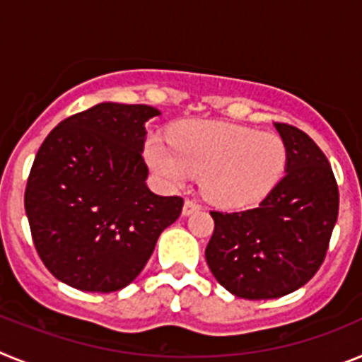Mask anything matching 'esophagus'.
Segmentation results:
<instances>
[{
  "instance_id": "esophagus-1",
  "label": "esophagus",
  "mask_w": 362,
  "mask_h": 362,
  "mask_svg": "<svg viewBox=\"0 0 362 362\" xmlns=\"http://www.w3.org/2000/svg\"><path fill=\"white\" fill-rule=\"evenodd\" d=\"M197 210H201V204L196 203V201L192 199H187L183 204V216H190V214L197 212Z\"/></svg>"
}]
</instances>
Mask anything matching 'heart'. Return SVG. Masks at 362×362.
<instances>
[{
  "label": "heart",
  "mask_w": 362,
  "mask_h": 362,
  "mask_svg": "<svg viewBox=\"0 0 362 362\" xmlns=\"http://www.w3.org/2000/svg\"><path fill=\"white\" fill-rule=\"evenodd\" d=\"M146 159L172 187L201 174V192L221 209H243L267 197L283 177L288 150L283 137L221 121L183 123L174 141L150 137Z\"/></svg>",
  "instance_id": "1"
}]
</instances>
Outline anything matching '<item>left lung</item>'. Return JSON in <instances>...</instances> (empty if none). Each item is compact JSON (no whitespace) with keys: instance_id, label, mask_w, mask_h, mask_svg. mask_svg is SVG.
<instances>
[{"instance_id":"obj_1","label":"left lung","mask_w":362,"mask_h":362,"mask_svg":"<svg viewBox=\"0 0 362 362\" xmlns=\"http://www.w3.org/2000/svg\"><path fill=\"white\" fill-rule=\"evenodd\" d=\"M288 161L261 203L243 212H210L204 257L221 286L243 299H277L305 286L325 261L339 214L332 166L312 137L274 123Z\"/></svg>"}]
</instances>
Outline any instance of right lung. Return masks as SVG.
<instances>
[{"mask_svg":"<svg viewBox=\"0 0 362 362\" xmlns=\"http://www.w3.org/2000/svg\"><path fill=\"white\" fill-rule=\"evenodd\" d=\"M148 105L99 103L57 124L40 146L25 190V212L41 261L83 292L132 283L156 243L183 210L177 196L146 187Z\"/></svg>","mask_w":362,"mask_h":362,"instance_id":"right-lung-1","label":"right lung"}]
</instances>
